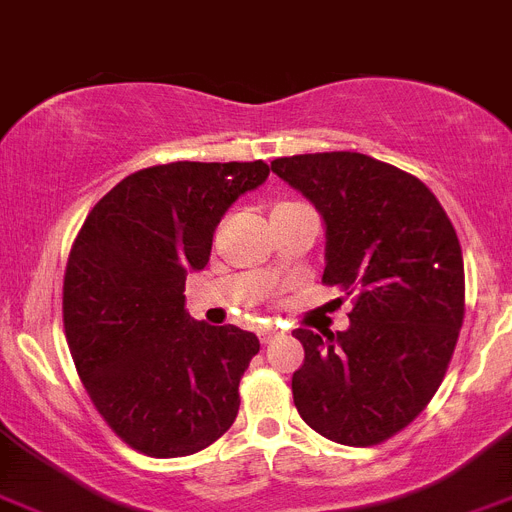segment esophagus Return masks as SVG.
I'll use <instances>...</instances> for the list:
<instances>
[{
	"mask_svg": "<svg viewBox=\"0 0 512 512\" xmlns=\"http://www.w3.org/2000/svg\"><path fill=\"white\" fill-rule=\"evenodd\" d=\"M283 336V330L276 328V325H265V328H260V341L263 343H270L276 341V338Z\"/></svg>",
	"mask_w": 512,
	"mask_h": 512,
	"instance_id": "obj_1",
	"label": "esophagus"
}]
</instances>
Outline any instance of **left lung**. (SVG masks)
Returning a JSON list of instances; mask_svg holds the SVG:
<instances>
[{
    "mask_svg": "<svg viewBox=\"0 0 512 512\" xmlns=\"http://www.w3.org/2000/svg\"><path fill=\"white\" fill-rule=\"evenodd\" d=\"M270 169L325 221L322 283L356 294L346 330H294L296 411L341 445L385 442L432 401L458 343L466 281L453 223L427 184L364 153H304Z\"/></svg>",
    "mask_w": 512,
    "mask_h": 512,
    "instance_id": "8db88e82",
    "label": "left lung"
}]
</instances>
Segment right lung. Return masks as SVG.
<instances>
[{"mask_svg": "<svg viewBox=\"0 0 512 512\" xmlns=\"http://www.w3.org/2000/svg\"><path fill=\"white\" fill-rule=\"evenodd\" d=\"M263 161H176L135 171L101 197L64 273V333L98 414L130 448L182 458L239 414L255 333L184 309V281L210 260L226 210L268 179Z\"/></svg>", "mask_w": 512, "mask_h": 512, "instance_id": "obj_1", "label": "right lung"}]
</instances>
